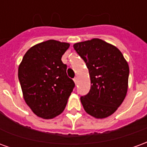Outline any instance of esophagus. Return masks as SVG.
<instances>
[{"instance_id": "34e87169", "label": "esophagus", "mask_w": 147, "mask_h": 147, "mask_svg": "<svg viewBox=\"0 0 147 147\" xmlns=\"http://www.w3.org/2000/svg\"><path fill=\"white\" fill-rule=\"evenodd\" d=\"M73 80H74V82H75V83H76V84H77V82H78V79H77V78H75Z\"/></svg>"}]
</instances>
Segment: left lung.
Here are the masks:
<instances>
[{"label": "left lung", "mask_w": 147, "mask_h": 147, "mask_svg": "<svg viewBox=\"0 0 147 147\" xmlns=\"http://www.w3.org/2000/svg\"><path fill=\"white\" fill-rule=\"evenodd\" d=\"M75 50L85 61L90 77V90L80 98L84 110L103 119L114 113L126 97L129 66L122 53L99 38L77 42Z\"/></svg>", "instance_id": "left-lung-1"}]
</instances>
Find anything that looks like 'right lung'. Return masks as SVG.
<instances>
[{"label": "right lung", "instance_id": "obj_1", "mask_svg": "<svg viewBox=\"0 0 147 147\" xmlns=\"http://www.w3.org/2000/svg\"><path fill=\"white\" fill-rule=\"evenodd\" d=\"M70 44L48 40L30 47L19 65L23 97L34 113L53 119L64 110L75 83L61 57Z\"/></svg>", "mask_w": 147, "mask_h": 147}]
</instances>
